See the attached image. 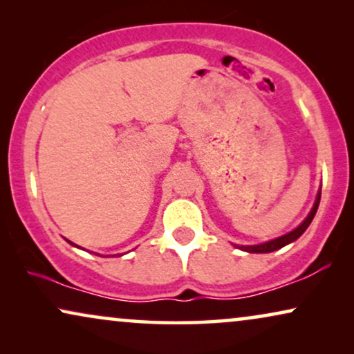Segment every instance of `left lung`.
I'll return each mask as SVG.
<instances>
[{
	"label": "left lung",
	"mask_w": 354,
	"mask_h": 354,
	"mask_svg": "<svg viewBox=\"0 0 354 354\" xmlns=\"http://www.w3.org/2000/svg\"><path fill=\"white\" fill-rule=\"evenodd\" d=\"M319 201H321V193H319V195H317L316 203H314V206H313L311 212H309V216L303 221V224L298 225L297 229L290 232V234L283 235V236H279V239H275V240L266 241V243H261V245H253V246H239V245H236V248H240V250H243V251H248V253H270V251H275V250L282 248V246H285V245L292 243V241L299 239V236L303 235V232L308 229L309 224H311V221L314 219V216H316Z\"/></svg>",
	"instance_id": "obj_1"
}]
</instances>
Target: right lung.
I'll list each match as a JSON object with an SVG mask.
<instances>
[{
    "label": "right lung",
    "mask_w": 354,
    "mask_h": 354,
    "mask_svg": "<svg viewBox=\"0 0 354 354\" xmlns=\"http://www.w3.org/2000/svg\"><path fill=\"white\" fill-rule=\"evenodd\" d=\"M72 245H74V243H72Z\"/></svg>",
    "instance_id": "1"
}]
</instances>
